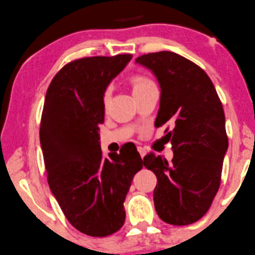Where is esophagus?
I'll return each instance as SVG.
<instances>
[{
	"mask_svg": "<svg viewBox=\"0 0 255 255\" xmlns=\"http://www.w3.org/2000/svg\"><path fill=\"white\" fill-rule=\"evenodd\" d=\"M138 151H139V154H140L141 159H144V156L146 155V150L144 148H141V146H138Z\"/></svg>",
	"mask_w": 255,
	"mask_h": 255,
	"instance_id": "1",
	"label": "esophagus"
}]
</instances>
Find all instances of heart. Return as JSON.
<instances>
[{"label": "heart", "instance_id": "1", "mask_svg": "<svg viewBox=\"0 0 255 255\" xmlns=\"http://www.w3.org/2000/svg\"><path fill=\"white\" fill-rule=\"evenodd\" d=\"M129 84L133 89V94L136 95V94L144 92L145 89H148L149 87L154 85V83L151 80H149L146 77L139 76V74H134L129 78ZM110 96H111V92L110 90H105L103 94V105L104 107L107 106L110 101Z\"/></svg>", "mask_w": 255, "mask_h": 255}]
</instances>
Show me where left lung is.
I'll return each mask as SVG.
<instances>
[{
  "instance_id": "obj_1",
  "label": "left lung",
  "mask_w": 255,
  "mask_h": 255,
  "mask_svg": "<svg viewBox=\"0 0 255 255\" xmlns=\"http://www.w3.org/2000/svg\"><path fill=\"white\" fill-rule=\"evenodd\" d=\"M159 80L160 109L155 127L166 126L170 162L149 152L144 166L156 175L154 204L159 218L171 225H191L205 215L221 182L229 146L222 104L208 74L171 51L135 58Z\"/></svg>"
}]
</instances>
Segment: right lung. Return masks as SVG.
<instances>
[{"label": "right lung", "instance_id": "1", "mask_svg": "<svg viewBox=\"0 0 255 255\" xmlns=\"http://www.w3.org/2000/svg\"><path fill=\"white\" fill-rule=\"evenodd\" d=\"M130 60L122 53L72 61L53 77L45 98L40 144L50 189L72 226L92 237L123 226L126 195L143 167L135 145L107 159L99 141L103 94Z\"/></svg>", "mask_w": 255, "mask_h": 255}]
</instances>
